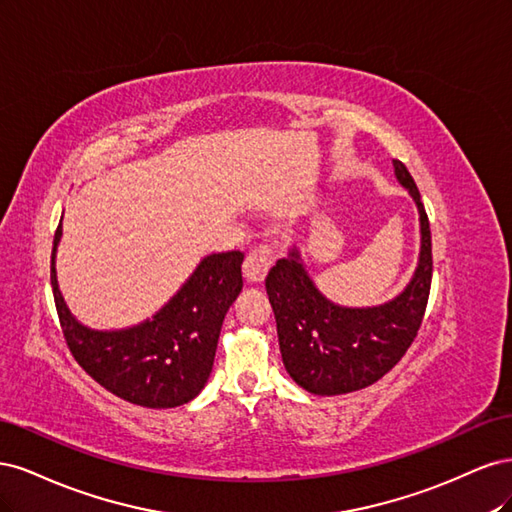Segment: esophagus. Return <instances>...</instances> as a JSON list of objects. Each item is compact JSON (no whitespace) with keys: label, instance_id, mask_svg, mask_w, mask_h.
I'll list each match as a JSON object with an SVG mask.
<instances>
[{"label":"esophagus","instance_id":"1","mask_svg":"<svg viewBox=\"0 0 512 512\" xmlns=\"http://www.w3.org/2000/svg\"><path fill=\"white\" fill-rule=\"evenodd\" d=\"M271 265H273L271 247L265 245V243L254 245L250 254H247L245 262H243V273L247 277V282H252V284L265 282V277H267Z\"/></svg>","mask_w":512,"mask_h":512}]
</instances>
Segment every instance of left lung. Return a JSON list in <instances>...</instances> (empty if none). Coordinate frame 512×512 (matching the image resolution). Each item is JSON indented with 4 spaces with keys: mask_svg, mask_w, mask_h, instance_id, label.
I'll return each instance as SVG.
<instances>
[{
    "mask_svg": "<svg viewBox=\"0 0 512 512\" xmlns=\"http://www.w3.org/2000/svg\"><path fill=\"white\" fill-rule=\"evenodd\" d=\"M393 164L421 213V260L395 301L365 309L333 305L309 280L297 252L277 260L265 280L286 371L314 395H344L374 384L401 361L421 329L433 273L429 218L410 170L399 160Z\"/></svg>",
    "mask_w": 512,
    "mask_h": 512,
    "instance_id": "obj_1",
    "label": "left lung"
}]
</instances>
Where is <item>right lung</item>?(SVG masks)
<instances>
[{"label": "right lung", "instance_id": "obj_1", "mask_svg": "<svg viewBox=\"0 0 512 512\" xmlns=\"http://www.w3.org/2000/svg\"><path fill=\"white\" fill-rule=\"evenodd\" d=\"M55 230L51 286L66 344L87 374L106 391L143 408H175L194 399L211 374L220 329L243 288L239 250L211 254L175 294L173 301L128 331H89L61 299L55 277Z\"/></svg>", "mask_w": 512, "mask_h": 512}]
</instances>
